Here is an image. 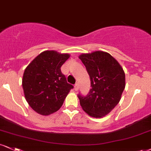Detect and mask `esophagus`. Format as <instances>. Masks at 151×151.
Returning a JSON list of instances; mask_svg holds the SVG:
<instances>
[{
  "mask_svg": "<svg viewBox=\"0 0 151 151\" xmlns=\"http://www.w3.org/2000/svg\"><path fill=\"white\" fill-rule=\"evenodd\" d=\"M79 88V84H78V83H75V84H74V89H75V91H78Z\"/></svg>",
  "mask_w": 151,
  "mask_h": 151,
  "instance_id": "1",
  "label": "esophagus"
}]
</instances>
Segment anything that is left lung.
I'll use <instances>...</instances> for the list:
<instances>
[{"mask_svg": "<svg viewBox=\"0 0 151 151\" xmlns=\"http://www.w3.org/2000/svg\"><path fill=\"white\" fill-rule=\"evenodd\" d=\"M79 58L86 67L91 87L86 96L78 94L81 108L91 117H104L120 101L125 88L124 70L108 52L95 51Z\"/></svg>", "mask_w": 151, "mask_h": 151, "instance_id": "obj_1", "label": "left lung"}]
</instances>
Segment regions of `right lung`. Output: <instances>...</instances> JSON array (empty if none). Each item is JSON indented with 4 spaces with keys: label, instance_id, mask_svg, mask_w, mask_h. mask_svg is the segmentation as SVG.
Wrapping results in <instances>:
<instances>
[{
    "label": "right lung",
    "instance_id": "add662e5",
    "mask_svg": "<svg viewBox=\"0 0 151 151\" xmlns=\"http://www.w3.org/2000/svg\"><path fill=\"white\" fill-rule=\"evenodd\" d=\"M69 54L46 50L34 58L23 74L25 99L34 111L48 115L58 111L73 86L68 83L60 68Z\"/></svg>",
    "mask_w": 151,
    "mask_h": 151
}]
</instances>
